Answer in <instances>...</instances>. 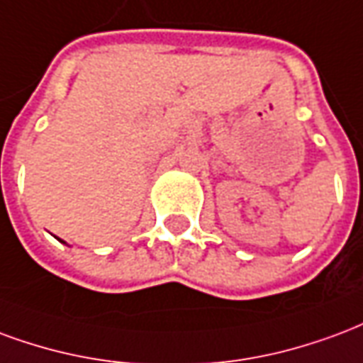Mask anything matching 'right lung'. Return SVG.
<instances>
[{
	"instance_id": "add662e5",
	"label": "right lung",
	"mask_w": 363,
	"mask_h": 363,
	"mask_svg": "<svg viewBox=\"0 0 363 363\" xmlns=\"http://www.w3.org/2000/svg\"><path fill=\"white\" fill-rule=\"evenodd\" d=\"M60 242H62V240H60ZM63 243H65V242H63Z\"/></svg>"
}]
</instances>
